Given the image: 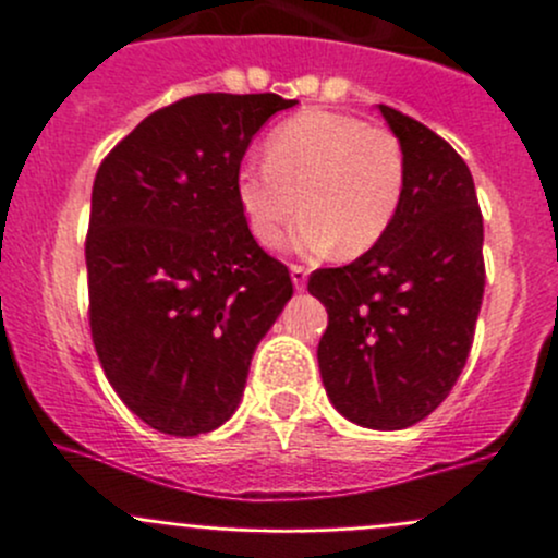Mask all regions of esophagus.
Returning <instances> with one entry per match:
<instances>
[{
  "instance_id": "34e87169",
  "label": "esophagus",
  "mask_w": 558,
  "mask_h": 558,
  "mask_svg": "<svg viewBox=\"0 0 558 558\" xmlns=\"http://www.w3.org/2000/svg\"><path fill=\"white\" fill-rule=\"evenodd\" d=\"M307 275H311V269L302 267V264H291V280H294L296 291H305Z\"/></svg>"
}]
</instances>
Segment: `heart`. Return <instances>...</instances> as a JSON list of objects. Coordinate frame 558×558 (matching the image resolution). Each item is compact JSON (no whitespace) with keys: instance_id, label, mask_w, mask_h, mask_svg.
Wrapping results in <instances>:
<instances>
[{"instance_id":"heart-1","label":"heart","mask_w":558,"mask_h":558,"mask_svg":"<svg viewBox=\"0 0 558 558\" xmlns=\"http://www.w3.org/2000/svg\"><path fill=\"white\" fill-rule=\"evenodd\" d=\"M404 180V150L391 129L345 112L307 110L269 134L267 161L240 167L234 194L262 245H278L302 207L294 229L300 251L340 247L342 256H359L384 240L402 205Z\"/></svg>"}]
</instances>
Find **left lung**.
<instances>
[{"label":"left lung","mask_w":558,"mask_h":558,"mask_svg":"<svg viewBox=\"0 0 558 558\" xmlns=\"http://www.w3.org/2000/svg\"><path fill=\"white\" fill-rule=\"evenodd\" d=\"M378 110L404 150L402 205L378 245L315 269L307 291L329 313L318 367L331 404L353 424L393 432L424 421L459 380L486 267L470 167L429 126Z\"/></svg>","instance_id":"left-lung-1"}]
</instances>
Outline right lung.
Listing matches in <instances>:
<instances>
[{
  "label": "right lung",
  "mask_w": 558,
  "mask_h": 558,
  "mask_svg": "<svg viewBox=\"0 0 558 558\" xmlns=\"http://www.w3.org/2000/svg\"><path fill=\"white\" fill-rule=\"evenodd\" d=\"M294 105L194 94L150 112L99 165L86 238L94 348L156 432L196 437L232 418L253 351L294 294L234 194L253 134Z\"/></svg>",
  "instance_id": "right-lung-1"
}]
</instances>
